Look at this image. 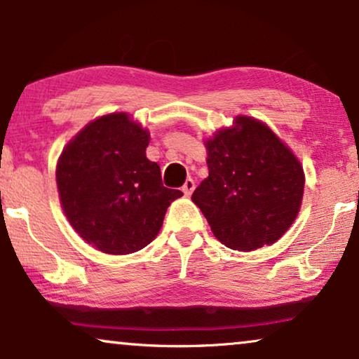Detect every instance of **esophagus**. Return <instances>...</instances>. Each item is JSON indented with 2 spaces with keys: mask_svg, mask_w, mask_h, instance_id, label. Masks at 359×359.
Instances as JSON below:
<instances>
[{
  "mask_svg": "<svg viewBox=\"0 0 359 359\" xmlns=\"http://www.w3.org/2000/svg\"><path fill=\"white\" fill-rule=\"evenodd\" d=\"M194 190H195V180L194 179H187L184 187H182V191H184V194L189 196V195H191V191H194Z\"/></svg>",
  "mask_w": 359,
  "mask_h": 359,
  "instance_id": "1",
  "label": "esophagus"
}]
</instances>
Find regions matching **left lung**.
<instances>
[{
  "mask_svg": "<svg viewBox=\"0 0 359 359\" xmlns=\"http://www.w3.org/2000/svg\"><path fill=\"white\" fill-rule=\"evenodd\" d=\"M234 123L206 141L210 174L191 200L218 241L249 252L273 244L296 219L304 172L266 125L244 115Z\"/></svg>",
  "mask_w": 359,
  "mask_h": 359,
  "instance_id": "left-lung-1",
  "label": "left lung"
}]
</instances>
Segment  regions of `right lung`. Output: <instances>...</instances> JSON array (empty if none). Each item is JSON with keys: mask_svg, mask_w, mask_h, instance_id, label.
Returning a JSON list of instances; mask_svg holds the SVG:
<instances>
[{"mask_svg": "<svg viewBox=\"0 0 359 359\" xmlns=\"http://www.w3.org/2000/svg\"><path fill=\"white\" fill-rule=\"evenodd\" d=\"M148 144V131L127 114H110L81 130L60 156L57 185L65 215L105 254L148 245L168 206L184 195L163 185L159 165L146 158Z\"/></svg>", "mask_w": 359, "mask_h": 359, "instance_id": "add662e5", "label": "right lung"}]
</instances>
